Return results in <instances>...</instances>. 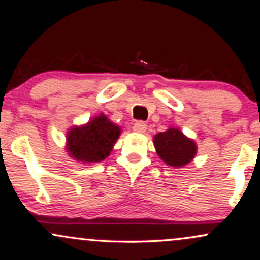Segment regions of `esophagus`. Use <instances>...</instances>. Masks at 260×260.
<instances>
[{"label": "esophagus", "instance_id": "obj_1", "mask_svg": "<svg viewBox=\"0 0 260 260\" xmlns=\"http://www.w3.org/2000/svg\"><path fill=\"white\" fill-rule=\"evenodd\" d=\"M133 131H134V132H136V133H139V134L145 133V131H146V124L144 123V122H137V123H134Z\"/></svg>", "mask_w": 260, "mask_h": 260}]
</instances>
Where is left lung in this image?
I'll use <instances>...</instances> for the list:
<instances>
[{
	"label": "left lung",
	"mask_w": 260,
	"mask_h": 260,
	"mask_svg": "<svg viewBox=\"0 0 260 260\" xmlns=\"http://www.w3.org/2000/svg\"><path fill=\"white\" fill-rule=\"evenodd\" d=\"M156 152L166 165L181 168L190 164L198 152V145L187 138L179 128L170 127L154 137Z\"/></svg>",
	"instance_id": "left-lung-1"
}]
</instances>
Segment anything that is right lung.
<instances>
[{"label": "right lung", "instance_id": "add662e5", "mask_svg": "<svg viewBox=\"0 0 260 260\" xmlns=\"http://www.w3.org/2000/svg\"><path fill=\"white\" fill-rule=\"evenodd\" d=\"M121 132L120 126L100 114L87 123L71 127L67 133L65 149L71 158L81 164L102 162L110 155Z\"/></svg>", "mask_w": 260, "mask_h": 260}]
</instances>
